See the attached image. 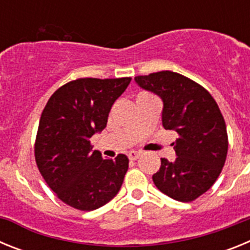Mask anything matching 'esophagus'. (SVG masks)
Masks as SVG:
<instances>
[{"label":"esophagus","mask_w":250,"mask_h":250,"mask_svg":"<svg viewBox=\"0 0 250 250\" xmlns=\"http://www.w3.org/2000/svg\"><path fill=\"white\" fill-rule=\"evenodd\" d=\"M127 156H129L130 160H136V159L140 156V152H139V151H130L129 154H127Z\"/></svg>","instance_id":"esophagus-1"}]
</instances>
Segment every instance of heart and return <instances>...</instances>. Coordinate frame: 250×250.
Here are the masks:
<instances>
[{
	"label": "heart",
	"instance_id": "heart-1",
	"mask_svg": "<svg viewBox=\"0 0 250 250\" xmlns=\"http://www.w3.org/2000/svg\"><path fill=\"white\" fill-rule=\"evenodd\" d=\"M140 95H146V94H140Z\"/></svg>",
	"mask_w": 250,
	"mask_h": 250
}]
</instances>
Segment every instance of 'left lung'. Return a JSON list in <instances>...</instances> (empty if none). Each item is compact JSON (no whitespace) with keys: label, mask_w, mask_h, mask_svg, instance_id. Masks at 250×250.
<instances>
[{"label":"left lung","mask_w":250,"mask_h":250,"mask_svg":"<svg viewBox=\"0 0 250 250\" xmlns=\"http://www.w3.org/2000/svg\"><path fill=\"white\" fill-rule=\"evenodd\" d=\"M143 89L163 99V126L175 130L176 159H161L152 182L161 193L189 203L213 187L227 160L228 134L219 106L210 92L173 71L136 76Z\"/></svg>","instance_id":"8db88e82"}]
</instances>
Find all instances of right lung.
<instances>
[{
  "mask_svg": "<svg viewBox=\"0 0 250 250\" xmlns=\"http://www.w3.org/2000/svg\"><path fill=\"white\" fill-rule=\"evenodd\" d=\"M131 77H83L51 95L41 114L35 160L61 202L79 210L103 207L120 190L129 159H104L90 138L105 129L110 109Z\"/></svg>",
  "mask_w": 250,
  "mask_h": 250,
  "instance_id": "add662e5",
  "label": "right lung"
}]
</instances>
